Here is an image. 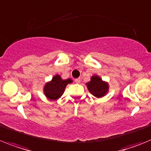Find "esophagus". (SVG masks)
I'll return each instance as SVG.
<instances>
[{"mask_svg":"<svg viewBox=\"0 0 151 151\" xmlns=\"http://www.w3.org/2000/svg\"><path fill=\"white\" fill-rule=\"evenodd\" d=\"M81 78H77V79H75V82L77 83H81Z\"/></svg>","mask_w":151,"mask_h":151,"instance_id":"34e87169","label":"esophagus"}]
</instances>
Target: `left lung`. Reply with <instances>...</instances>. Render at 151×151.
<instances>
[{
    "label": "left lung",
    "instance_id": "left-lung-1",
    "mask_svg": "<svg viewBox=\"0 0 151 151\" xmlns=\"http://www.w3.org/2000/svg\"><path fill=\"white\" fill-rule=\"evenodd\" d=\"M90 93L96 97H102L109 90L108 83L103 82L100 77L95 75L91 77V81L86 83Z\"/></svg>",
    "mask_w": 151,
    "mask_h": 151
}]
</instances>
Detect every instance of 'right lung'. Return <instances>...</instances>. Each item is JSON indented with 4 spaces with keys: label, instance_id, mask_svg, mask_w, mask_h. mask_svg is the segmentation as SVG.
Instances as JSON below:
<instances>
[{
    "label": "right lung",
    "instance_id": "1",
    "mask_svg": "<svg viewBox=\"0 0 151 151\" xmlns=\"http://www.w3.org/2000/svg\"><path fill=\"white\" fill-rule=\"evenodd\" d=\"M70 79L62 80L59 75H56L52 78V81L46 83L44 87V93L50 99H56L63 94L65 89L68 83H70Z\"/></svg>",
    "mask_w": 151,
    "mask_h": 151
}]
</instances>
